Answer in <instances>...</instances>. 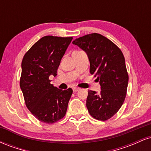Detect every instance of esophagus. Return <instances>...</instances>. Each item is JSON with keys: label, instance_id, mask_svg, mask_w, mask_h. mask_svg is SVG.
<instances>
[{"label": "esophagus", "instance_id": "esophagus-1", "mask_svg": "<svg viewBox=\"0 0 151 151\" xmlns=\"http://www.w3.org/2000/svg\"><path fill=\"white\" fill-rule=\"evenodd\" d=\"M73 91H77L80 89V88H78V87H73Z\"/></svg>", "mask_w": 151, "mask_h": 151}]
</instances>
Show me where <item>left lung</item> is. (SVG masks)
Returning a JSON list of instances; mask_svg holds the SVG:
<instances>
[{
  "instance_id": "1",
  "label": "left lung",
  "mask_w": 151,
  "mask_h": 151,
  "mask_svg": "<svg viewBox=\"0 0 151 151\" xmlns=\"http://www.w3.org/2000/svg\"><path fill=\"white\" fill-rule=\"evenodd\" d=\"M89 58L90 73L97 77L101 91H88L86 107L90 115L100 121L111 119L124 104L129 74L124 56L113 42L98 33L77 38L72 42Z\"/></svg>"
}]
</instances>
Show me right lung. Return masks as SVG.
<instances>
[{"mask_svg":"<svg viewBox=\"0 0 151 151\" xmlns=\"http://www.w3.org/2000/svg\"><path fill=\"white\" fill-rule=\"evenodd\" d=\"M73 37L45 36L24 55L20 80L25 105L41 122L53 124L65 116L72 89L62 90L50 84L56 77L62 57Z\"/></svg>","mask_w":151,"mask_h":151,"instance_id":"right-lung-1","label":"right lung"}]
</instances>
